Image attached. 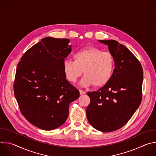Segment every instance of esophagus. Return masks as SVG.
Instances as JSON below:
<instances>
[{"label": "esophagus", "instance_id": "obj_1", "mask_svg": "<svg viewBox=\"0 0 156 156\" xmlns=\"http://www.w3.org/2000/svg\"><path fill=\"white\" fill-rule=\"evenodd\" d=\"M80 95H83V94H86V92L84 91H83V90H80Z\"/></svg>", "mask_w": 156, "mask_h": 156}]
</instances>
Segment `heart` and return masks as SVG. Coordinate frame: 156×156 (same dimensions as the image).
Listing matches in <instances>:
<instances>
[{
	"label": "heart",
	"instance_id": "b5f03b06",
	"mask_svg": "<svg viewBox=\"0 0 156 156\" xmlns=\"http://www.w3.org/2000/svg\"><path fill=\"white\" fill-rule=\"evenodd\" d=\"M74 61L65 60L62 70L65 78L75 83L82 72L84 75L80 84L81 86L102 87L105 85L112 76L115 66L113 55L109 52L93 46L86 47L73 54Z\"/></svg>",
	"mask_w": 156,
	"mask_h": 156
}]
</instances>
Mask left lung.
<instances>
[{
    "label": "left lung",
    "instance_id": "1",
    "mask_svg": "<svg viewBox=\"0 0 156 156\" xmlns=\"http://www.w3.org/2000/svg\"><path fill=\"white\" fill-rule=\"evenodd\" d=\"M98 41L108 46L114 57L115 67L105 85L87 93L91 102L86 108V117L95 129L110 132L124 126L139 107L143 71L136 57L117 41Z\"/></svg>",
    "mask_w": 156,
    "mask_h": 156
}]
</instances>
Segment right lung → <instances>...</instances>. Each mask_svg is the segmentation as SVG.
Masks as SVG:
<instances>
[{"label":"right lung","instance_id":"1","mask_svg":"<svg viewBox=\"0 0 156 156\" xmlns=\"http://www.w3.org/2000/svg\"><path fill=\"white\" fill-rule=\"evenodd\" d=\"M70 41L44 37L25 53L17 65L13 89L20 111L42 129L62 125L70 103L80 97L62 70L63 62L72 51Z\"/></svg>","mask_w":156,"mask_h":156}]
</instances>
